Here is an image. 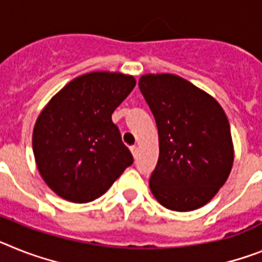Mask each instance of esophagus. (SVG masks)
I'll use <instances>...</instances> for the list:
<instances>
[{
	"label": "esophagus",
	"mask_w": 262,
	"mask_h": 262,
	"mask_svg": "<svg viewBox=\"0 0 262 262\" xmlns=\"http://www.w3.org/2000/svg\"><path fill=\"white\" fill-rule=\"evenodd\" d=\"M130 151H132V155H133V157H137L138 155V148L136 146V145H133V146H130Z\"/></svg>",
	"instance_id": "esophagus-1"
}]
</instances>
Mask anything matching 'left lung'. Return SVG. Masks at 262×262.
Instances as JSON below:
<instances>
[{
  "mask_svg": "<svg viewBox=\"0 0 262 262\" xmlns=\"http://www.w3.org/2000/svg\"><path fill=\"white\" fill-rule=\"evenodd\" d=\"M138 86L158 129L151 193L174 212L199 209L232 170L234 149L225 112L210 94L176 74H144Z\"/></svg>",
  "mask_w": 262,
  "mask_h": 262,
  "instance_id": "8db88e82",
  "label": "left lung"
}]
</instances>
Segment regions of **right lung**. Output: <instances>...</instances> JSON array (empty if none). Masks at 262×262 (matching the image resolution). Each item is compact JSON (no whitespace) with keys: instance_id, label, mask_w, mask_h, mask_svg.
<instances>
[{"instance_id":"right-lung-1","label":"right lung","mask_w":262,"mask_h":262,"mask_svg":"<svg viewBox=\"0 0 262 262\" xmlns=\"http://www.w3.org/2000/svg\"><path fill=\"white\" fill-rule=\"evenodd\" d=\"M135 86L129 74L92 72L46 104L33 129V153L56 194L78 204L93 201L133 164L112 114Z\"/></svg>"}]
</instances>
